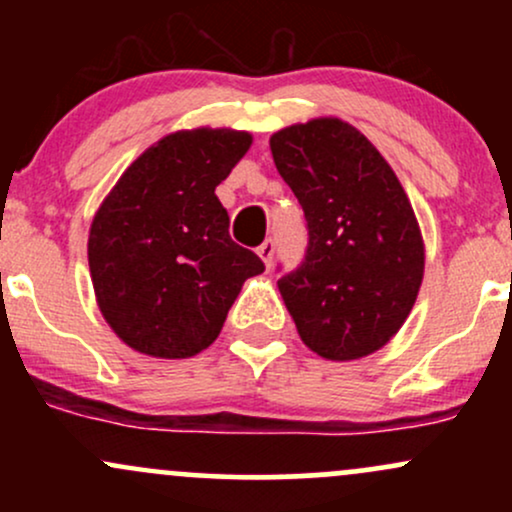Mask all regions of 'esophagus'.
Segmentation results:
<instances>
[{"label":"esophagus","mask_w":512,"mask_h":512,"mask_svg":"<svg viewBox=\"0 0 512 512\" xmlns=\"http://www.w3.org/2000/svg\"><path fill=\"white\" fill-rule=\"evenodd\" d=\"M274 240H264V243L257 248V255H260V260L264 262V267H272V260H274Z\"/></svg>","instance_id":"1"}]
</instances>
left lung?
I'll use <instances>...</instances> for the list:
<instances>
[{
	"label": "left lung",
	"instance_id": "1",
	"mask_svg": "<svg viewBox=\"0 0 512 512\" xmlns=\"http://www.w3.org/2000/svg\"><path fill=\"white\" fill-rule=\"evenodd\" d=\"M308 221V252L279 291L303 344L327 361L375 354L404 325L426 248L402 182L354 125L315 117L269 139Z\"/></svg>",
	"mask_w": 512,
	"mask_h": 512
}]
</instances>
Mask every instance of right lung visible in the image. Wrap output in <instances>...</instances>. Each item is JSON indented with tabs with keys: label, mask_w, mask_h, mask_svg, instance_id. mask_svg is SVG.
I'll return each instance as SVG.
<instances>
[{
	"label": "right lung",
	"mask_w": 512,
	"mask_h": 512,
	"mask_svg": "<svg viewBox=\"0 0 512 512\" xmlns=\"http://www.w3.org/2000/svg\"><path fill=\"white\" fill-rule=\"evenodd\" d=\"M250 132L180 129L151 144L105 195L88 231V269L105 322L129 349L190 358L214 344L245 279L264 272L228 236L216 185Z\"/></svg>",
	"instance_id": "1"
}]
</instances>
